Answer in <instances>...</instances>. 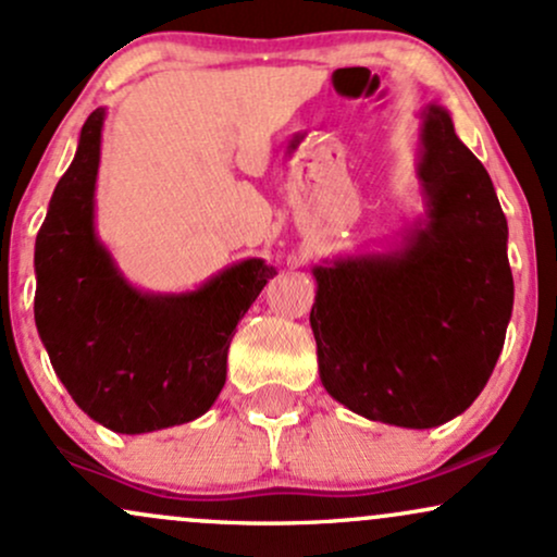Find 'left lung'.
I'll return each instance as SVG.
<instances>
[{
  "mask_svg": "<svg viewBox=\"0 0 557 557\" xmlns=\"http://www.w3.org/2000/svg\"><path fill=\"white\" fill-rule=\"evenodd\" d=\"M424 212L376 251L311 274L319 380L359 417L432 430L487 385L513 311L508 222L487 170L445 107L419 112Z\"/></svg>",
  "mask_w": 557,
  "mask_h": 557,
  "instance_id": "8db88e82",
  "label": "left lung"
}]
</instances>
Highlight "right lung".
I'll list each match as a JSON object with an SVG mask.
<instances>
[{
  "mask_svg": "<svg viewBox=\"0 0 557 557\" xmlns=\"http://www.w3.org/2000/svg\"><path fill=\"white\" fill-rule=\"evenodd\" d=\"M107 110L81 127L36 235V330L83 413L117 434L188 424L225 387L238 322L277 274L240 259L194 290H140L96 233V177Z\"/></svg>",
  "mask_w": 557,
  "mask_h": 557,
  "instance_id": "add662e5",
  "label": "right lung"
}]
</instances>
